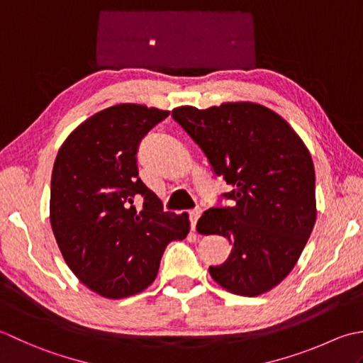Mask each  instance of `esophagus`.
I'll return each mask as SVG.
<instances>
[{"label":"esophagus","instance_id":"1","mask_svg":"<svg viewBox=\"0 0 363 363\" xmlns=\"http://www.w3.org/2000/svg\"><path fill=\"white\" fill-rule=\"evenodd\" d=\"M202 216V210L201 208H196V210H191L189 211V218H191V228L192 230H196V224H197V220H199V218Z\"/></svg>","mask_w":363,"mask_h":363}]
</instances>
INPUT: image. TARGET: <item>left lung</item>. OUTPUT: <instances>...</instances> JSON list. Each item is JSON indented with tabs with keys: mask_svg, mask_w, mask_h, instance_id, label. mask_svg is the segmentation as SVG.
<instances>
[{
	"mask_svg": "<svg viewBox=\"0 0 363 363\" xmlns=\"http://www.w3.org/2000/svg\"><path fill=\"white\" fill-rule=\"evenodd\" d=\"M216 175L232 191V206L210 208L199 233L233 244L227 262L210 266L211 279L233 294L260 296L290 274L316 220L315 167L310 152L282 116L254 101L172 109Z\"/></svg>",
	"mask_w": 363,
	"mask_h": 363,
	"instance_id": "obj_1",
	"label": "left lung"
}]
</instances>
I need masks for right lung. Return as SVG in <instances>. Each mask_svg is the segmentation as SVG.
I'll use <instances>...</instances> for the list:
<instances>
[{"label":"right lung","instance_id":"add662e5","mask_svg":"<svg viewBox=\"0 0 363 363\" xmlns=\"http://www.w3.org/2000/svg\"><path fill=\"white\" fill-rule=\"evenodd\" d=\"M167 116L138 103L109 106L79 123L57 152L51 228L73 274L106 299L149 288L167 244L189 233V214L162 211L138 175L140 139ZM136 196L145 201L140 212L132 205Z\"/></svg>","mask_w":363,"mask_h":363}]
</instances>
